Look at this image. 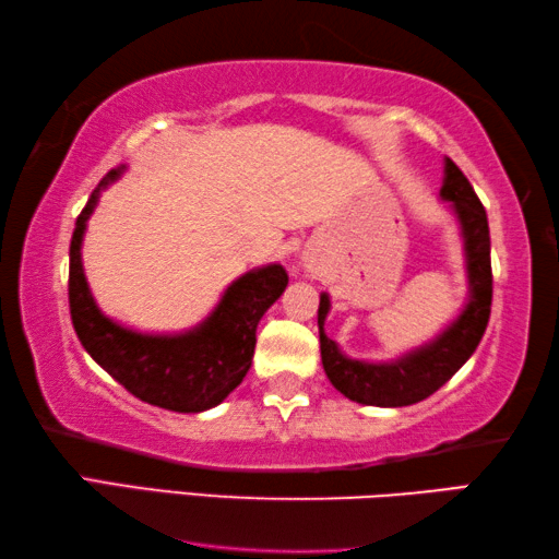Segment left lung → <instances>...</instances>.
Returning a JSON list of instances; mask_svg holds the SVG:
<instances>
[{
    "instance_id": "1",
    "label": "left lung",
    "mask_w": 559,
    "mask_h": 559,
    "mask_svg": "<svg viewBox=\"0 0 559 559\" xmlns=\"http://www.w3.org/2000/svg\"><path fill=\"white\" fill-rule=\"evenodd\" d=\"M441 200L451 207L463 237L468 299H465L461 314L451 324H445L443 332H438L431 342L391 361L352 359L340 349V344L326 336L324 322L332 301L326 292L319 297L317 324L324 371L332 386L356 404L381 408L418 404L441 389L471 359L486 334L492 301L488 215L468 178L451 158L443 160Z\"/></svg>"
}]
</instances>
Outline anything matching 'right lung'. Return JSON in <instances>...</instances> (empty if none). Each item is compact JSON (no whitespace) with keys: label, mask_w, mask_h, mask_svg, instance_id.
Returning <instances> with one entry per match:
<instances>
[{"label":"right lung","mask_w":559,"mask_h":559,"mask_svg":"<svg viewBox=\"0 0 559 559\" xmlns=\"http://www.w3.org/2000/svg\"><path fill=\"white\" fill-rule=\"evenodd\" d=\"M126 166L106 173L76 217L69 247V307L79 342L100 369L145 404L200 414L230 396L252 366L258 324L287 287L282 264H262L237 277L203 322L178 334H148L100 312L91 295L81 245L91 213Z\"/></svg>","instance_id":"right-lung-1"}]
</instances>
